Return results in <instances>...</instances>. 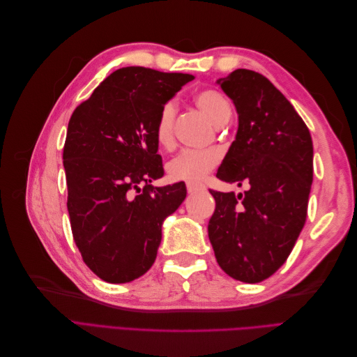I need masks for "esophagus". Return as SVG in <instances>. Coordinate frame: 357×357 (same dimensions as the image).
Wrapping results in <instances>:
<instances>
[{
    "label": "esophagus",
    "mask_w": 357,
    "mask_h": 357,
    "mask_svg": "<svg viewBox=\"0 0 357 357\" xmlns=\"http://www.w3.org/2000/svg\"><path fill=\"white\" fill-rule=\"evenodd\" d=\"M186 188H188V192H189V193L202 192V190L205 189V188H204V185H201V183H188Z\"/></svg>",
    "instance_id": "esophagus-1"
}]
</instances>
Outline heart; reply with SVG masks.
Returning <instances> with one entry per match:
<instances>
[{
	"instance_id": "b5f03b06",
	"label": "heart",
	"mask_w": 357,
	"mask_h": 357,
	"mask_svg": "<svg viewBox=\"0 0 357 357\" xmlns=\"http://www.w3.org/2000/svg\"><path fill=\"white\" fill-rule=\"evenodd\" d=\"M195 102L210 117L214 125H225L231 117V107L225 96L214 89H204L195 95ZM177 107L174 101H167L159 112L155 123L156 143L169 149L174 143V121ZM219 153L214 150H183L172 158L165 169L172 181H199L219 164Z\"/></svg>"
}]
</instances>
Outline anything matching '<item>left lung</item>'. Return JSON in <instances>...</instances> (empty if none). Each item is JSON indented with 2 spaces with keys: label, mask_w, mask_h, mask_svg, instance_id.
Returning a JSON list of instances; mask_svg holds the SVG:
<instances>
[{
  "label": "left lung",
  "mask_w": 357,
  "mask_h": 357,
  "mask_svg": "<svg viewBox=\"0 0 357 357\" xmlns=\"http://www.w3.org/2000/svg\"><path fill=\"white\" fill-rule=\"evenodd\" d=\"M215 83L238 113L218 178L248 189L238 197L210 190L215 210L208 238L226 274L259 283L286 262L305 225L312 142L294 105L265 75L240 68Z\"/></svg>",
  "instance_id": "1"
}]
</instances>
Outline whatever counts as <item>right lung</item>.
<instances>
[{"mask_svg":"<svg viewBox=\"0 0 357 357\" xmlns=\"http://www.w3.org/2000/svg\"><path fill=\"white\" fill-rule=\"evenodd\" d=\"M192 74L116 70L71 114L63 168L71 231L84 264L107 283H129L153 265L162 223L186 198L164 176L155 123Z\"/></svg>","mask_w":357,"mask_h":357,"instance_id":"obj_1","label":"right lung"}]
</instances>
